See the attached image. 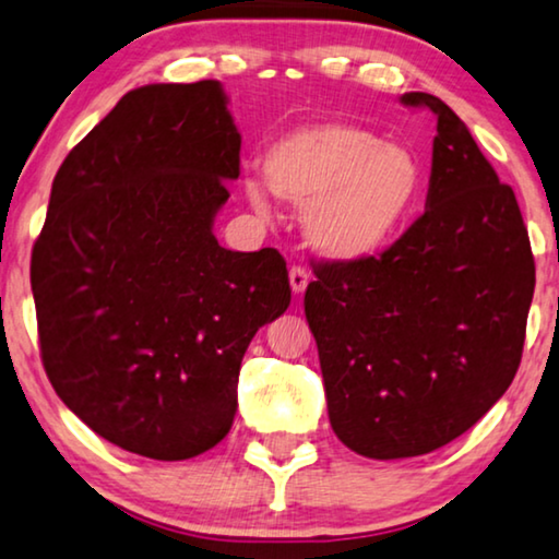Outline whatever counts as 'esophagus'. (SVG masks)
Returning <instances> with one entry per match:
<instances>
[{
  "mask_svg": "<svg viewBox=\"0 0 559 559\" xmlns=\"http://www.w3.org/2000/svg\"><path fill=\"white\" fill-rule=\"evenodd\" d=\"M288 281H290V290H294V294H304L311 276H308V271L304 269V265H294L288 273Z\"/></svg>",
  "mask_w": 559,
  "mask_h": 559,
  "instance_id": "34e87169",
  "label": "esophagus"
}]
</instances>
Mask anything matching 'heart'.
<instances>
[{"instance_id":"heart-1","label":"heart","mask_w":559,"mask_h":559,"mask_svg":"<svg viewBox=\"0 0 559 559\" xmlns=\"http://www.w3.org/2000/svg\"><path fill=\"white\" fill-rule=\"evenodd\" d=\"M263 178L271 193L306 207L304 233L333 261H364L384 251L421 195V163L409 147L379 140L348 122L290 130L269 147ZM246 193L265 207L261 182Z\"/></svg>"}]
</instances>
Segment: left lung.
<instances>
[{
  "label": "left lung",
  "mask_w": 559,
  "mask_h": 559,
  "mask_svg": "<svg viewBox=\"0 0 559 559\" xmlns=\"http://www.w3.org/2000/svg\"><path fill=\"white\" fill-rule=\"evenodd\" d=\"M437 118L427 211L381 255L316 263L304 308L329 419L369 460L429 454L510 389L535 294L518 198L452 107Z\"/></svg>",
  "instance_id": "8db88e82"
}]
</instances>
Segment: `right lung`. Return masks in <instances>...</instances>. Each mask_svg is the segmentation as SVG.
Listing matches in <instances>:
<instances>
[{
	"label": "right lung",
	"mask_w": 559,
	"mask_h": 559,
	"mask_svg": "<svg viewBox=\"0 0 559 559\" xmlns=\"http://www.w3.org/2000/svg\"><path fill=\"white\" fill-rule=\"evenodd\" d=\"M238 175L218 80L130 90L55 175L29 265L41 364L124 452L180 462L218 444L248 344L290 304L276 248L213 236Z\"/></svg>",
	"instance_id": "obj_1"
}]
</instances>
